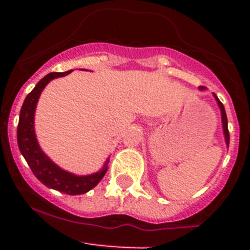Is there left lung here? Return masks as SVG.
I'll use <instances>...</instances> for the list:
<instances>
[{"label":"left lung","mask_w":250,"mask_h":250,"mask_svg":"<svg viewBox=\"0 0 250 250\" xmlns=\"http://www.w3.org/2000/svg\"><path fill=\"white\" fill-rule=\"evenodd\" d=\"M218 101V105H219L220 110H222V120H223V129H224V135H225V141H227V145L229 146V130H228V119H227V114H225V109L224 105L220 103V100L216 98V95H214Z\"/></svg>","instance_id":"8db88e82"}]
</instances>
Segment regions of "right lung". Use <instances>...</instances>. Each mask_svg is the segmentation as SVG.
<instances>
[{"instance_id": "right-lung-1", "label": "right lung", "mask_w": 250, "mask_h": 250, "mask_svg": "<svg viewBox=\"0 0 250 250\" xmlns=\"http://www.w3.org/2000/svg\"><path fill=\"white\" fill-rule=\"evenodd\" d=\"M72 70L66 72H51V74L46 75L43 79L37 83L35 89L26 96L21 107V112H20L19 126H17V143H19L20 151L27 161L28 167H31L34 175L40 182L45 184L46 187L62 191L68 195H79V194L87 193L95 185H98V183L104 178L106 170H107V163L104 165L103 170H100L99 173L92 174V175L76 176L74 174L67 173L55 165L43 154L42 150L40 149L34 129L35 109H36V104L41 91L45 89V86L52 79L66 76Z\"/></svg>"}]
</instances>
